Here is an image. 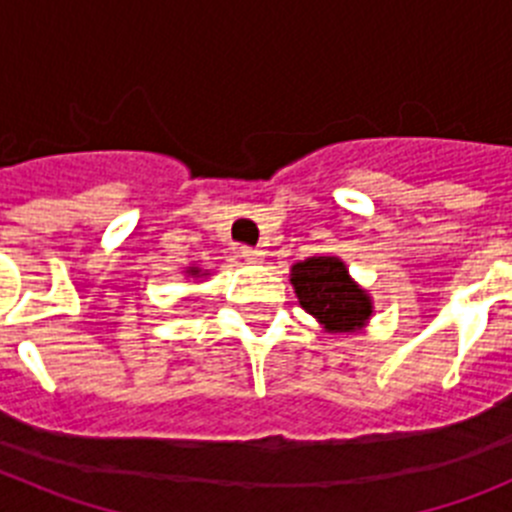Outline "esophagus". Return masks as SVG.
Returning <instances> with one entry per match:
<instances>
[{"instance_id":"obj_1","label":"esophagus","mask_w":512,"mask_h":512,"mask_svg":"<svg viewBox=\"0 0 512 512\" xmlns=\"http://www.w3.org/2000/svg\"><path fill=\"white\" fill-rule=\"evenodd\" d=\"M241 256L246 261H251V264H259V261H264V251H261V248H253V246H241Z\"/></svg>"}]
</instances>
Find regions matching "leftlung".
Here are the masks:
<instances>
[{
    "instance_id": "obj_1",
    "label": "left lung",
    "mask_w": 512,
    "mask_h": 512,
    "mask_svg": "<svg viewBox=\"0 0 512 512\" xmlns=\"http://www.w3.org/2000/svg\"><path fill=\"white\" fill-rule=\"evenodd\" d=\"M292 284L300 305L328 330H354L372 315V302L351 282L336 256H312L292 266Z\"/></svg>"
}]
</instances>
